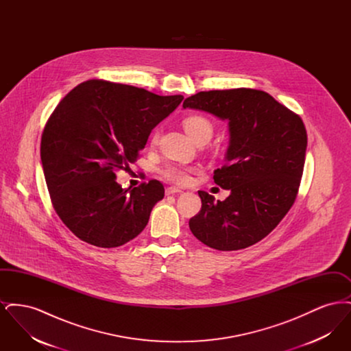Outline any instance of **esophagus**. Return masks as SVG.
Instances as JSON below:
<instances>
[{
	"instance_id": "1",
	"label": "esophagus",
	"mask_w": 351,
	"mask_h": 351,
	"mask_svg": "<svg viewBox=\"0 0 351 351\" xmlns=\"http://www.w3.org/2000/svg\"><path fill=\"white\" fill-rule=\"evenodd\" d=\"M183 191L180 189V188H176V186H168L167 189H166V195L169 196V195H176V193H182Z\"/></svg>"
}]
</instances>
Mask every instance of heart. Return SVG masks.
<instances>
[{
    "label": "heart",
    "instance_id": "1",
    "mask_svg": "<svg viewBox=\"0 0 351 351\" xmlns=\"http://www.w3.org/2000/svg\"><path fill=\"white\" fill-rule=\"evenodd\" d=\"M184 130L195 143H206L215 132L213 123L204 116H191L184 119ZM158 134L152 136V142L156 143ZM195 168L186 167L179 163H168L162 168L163 176L173 183L184 184L188 182L189 173Z\"/></svg>",
    "mask_w": 351,
    "mask_h": 351
}]
</instances>
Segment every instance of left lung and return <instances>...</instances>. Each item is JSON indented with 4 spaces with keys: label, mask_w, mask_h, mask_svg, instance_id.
Listing matches in <instances>:
<instances>
[{
    "label": "left lung",
    "mask_w": 351,
    "mask_h": 351,
    "mask_svg": "<svg viewBox=\"0 0 351 351\" xmlns=\"http://www.w3.org/2000/svg\"><path fill=\"white\" fill-rule=\"evenodd\" d=\"M183 108L229 126L226 163L213 179L230 195L216 201L199 191L202 205L189 229L212 249H246L271 233L295 202L308 143L305 126L272 96L249 88L199 92Z\"/></svg>",
    "instance_id": "1"
}]
</instances>
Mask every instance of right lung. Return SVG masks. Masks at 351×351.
Here are the masks:
<instances>
[{
	"instance_id": "1",
	"label": "right lung",
	"mask_w": 351,
	"mask_h": 351,
	"mask_svg": "<svg viewBox=\"0 0 351 351\" xmlns=\"http://www.w3.org/2000/svg\"><path fill=\"white\" fill-rule=\"evenodd\" d=\"M104 80L79 84L58 104L40 142V160L58 216L84 242L118 247L141 233L165 197L158 180L123 189L116 171L129 168L151 130L183 101Z\"/></svg>"
}]
</instances>
